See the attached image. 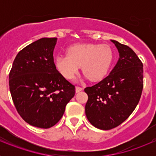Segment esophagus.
<instances>
[{
	"instance_id": "34e87169",
	"label": "esophagus",
	"mask_w": 156,
	"mask_h": 156,
	"mask_svg": "<svg viewBox=\"0 0 156 156\" xmlns=\"http://www.w3.org/2000/svg\"><path fill=\"white\" fill-rule=\"evenodd\" d=\"M81 90H83V87H81L78 86V87H76V93L81 91Z\"/></svg>"
}]
</instances>
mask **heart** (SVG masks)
<instances>
[{
  "mask_svg": "<svg viewBox=\"0 0 156 156\" xmlns=\"http://www.w3.org/2000/svg\"><path fill=\"white\" fill-rule=\"evenodd\" d=\"M113 59L112 51L106 45L83 44L67 49V55L56 57L58 69L66 79L72 80L79 73L80 66L85 76L92 81L105 76Z\"/></svg>",
  "mask_w": 156,
  "mask_h": 156,
  "instance_id": "obj_1",
  "label": "heart"
}]
</instances>
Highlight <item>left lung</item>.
<instances>
[{
  "mask_svg": "<svg viewBox=\"0 0 156 156\" xmlns=\"http://www.w3.org/2000/svg\"><path fill=\"white\" fill-rule=\"evenodd\" d=\"M119 58L109 75L84 91L85 113L89 122L104 130L124 122L137 107L143 90V64L131 48L112 40Z\"/></svg>",
  "mask_w": 156,
  "mask_h": 156,
  "instance_id": "obj_1",
  "label": "left lung"
}]
</instances>
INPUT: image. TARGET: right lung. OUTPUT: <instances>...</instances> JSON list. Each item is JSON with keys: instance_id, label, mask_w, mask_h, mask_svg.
Masks as SVG:
<instances>
[{"instance_id": "obj_1", "label": "right lung", "mask_w": 156, "mask_h": 156, "mask_svg": "<svg viewBox=\"0 0 156 156\" xmlns=\"http://www.w3.org/2000/svg\"><path fill=\"white\" fill-rule=\"evenodd\" d=\"M57 38H41L18 53L9 73V88L18 113L27 123L48 129L58 122L76 88L57 69Z\"/></svg>"}]
</instances>
